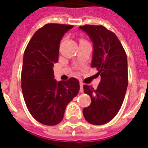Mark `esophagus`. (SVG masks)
Here are the masks:
<instances>
[{
    "label": "esophagus",
    "mask_w": 148,
    "mask_h": 148,
    "mask_svg": "<svg viewBox=\"0 0 148 148\" xmlns=\"http://www.w3.org/2000/svg\"><path fill=\"white\" fill-rule=\"evenodd\" d=\"M83 84L82 82H80V93H83Z\"/></svg>",
    "instance_id": "esophagus-1"
}]
</instances>
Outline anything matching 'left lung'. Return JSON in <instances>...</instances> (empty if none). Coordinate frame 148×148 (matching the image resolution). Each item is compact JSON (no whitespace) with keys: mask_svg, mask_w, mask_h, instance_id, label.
<instances>
[{"mask_svg":"<svg viewBox=\"0 0 148 148\" xmlns=\"http://www.w3.org/2000/svg\"><path fill=\"white\" fill-rule=\"evenodd\" d=\"M79 28L93 42L91 68H96L101 75L96 89L83 86L91 103L83 109V114L90 124L101 125L117 114L124 101L128 86L127 55L116 34L104 26L84 25Z\"/></svg>","mask_w":148,"mask_h":148,"instance_id":"1","label":"left lung"}]
</instances>
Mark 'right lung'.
Instances as JSON below:
<instances>
[{
  "instance_id": "right-lung-1",
  "label": "right lung",
  "mask_w": 148,
  "mask_h": 148,
  "mask_svg": "<svg viewBox=\"0 0 148 148\" xmlns=\"http://www.w3.org/2000/svg\"><path fill=\"white\" fill-rule=\"evenodd\" d=\"M73 25L47 24L38 29L24 53L21 89L32 116L45 125L62 120L67 105L80 90L75 77L58 82L52 68L58 61L60 43Z\"/></svg>"
}]
</instances>
